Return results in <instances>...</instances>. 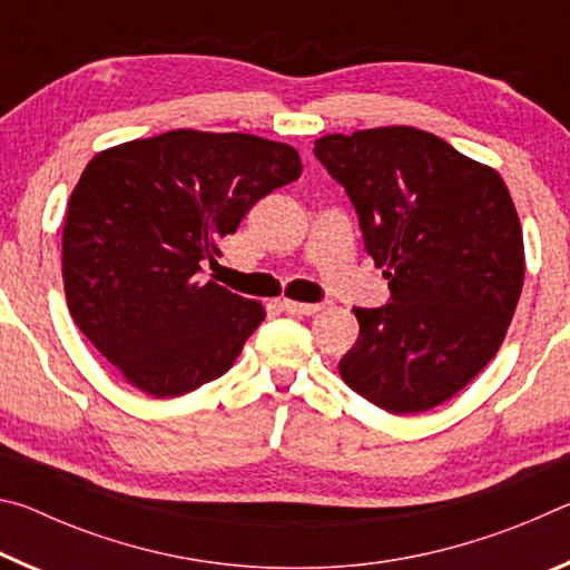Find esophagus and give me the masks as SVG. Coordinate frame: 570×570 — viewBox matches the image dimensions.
Masks as SVG:
<instances>
[{
	"label": "esophagus",
	"instance_id": "34e87169",
	"mask_svg": "<svg viewBox=\"0 0 570 570\" xmlns=\"http://www.w3.org/2000/svg\"><path fill=\"white\" fill-rule=\"evenodd\" d=\"M284 308L286 314H304V316H312L316 312H322V304H304V302H288V298H284L282 304H278Z\"/></svg>",
	"mask_w": 570,
	"mask_h": 570
}]
</instances>
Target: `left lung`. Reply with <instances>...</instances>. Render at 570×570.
<instances>
[{
	"label": "left lung",
	"instance_id": "1",
	"mask_svg": "<svg viewBox=\"0 0 570 570\" xmlns=\"http://www.w3.org/2000/svg\"><path fill=\"white\" fill-rule=\"evenodd\" d=\"M314 156L344 186L390 302L354 308L350 387L392 414L438 407L493 360L525 276L503 178L407 125L324 135Z\"/></svg>",
	"mask_w": 570,
	"mask_h": 570
}]
</instances>
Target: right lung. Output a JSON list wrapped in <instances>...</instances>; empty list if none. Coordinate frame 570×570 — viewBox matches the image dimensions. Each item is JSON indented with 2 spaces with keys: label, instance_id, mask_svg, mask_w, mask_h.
<instances>
[{
  "label": "right lung",
  "instance_id": "1",
  "mask_svg": "<svg viewBox=\"0 0 570 570\" xmlns=\"http://www.w3.org/2000/svg\"><path fill=\"white\" fill-rule=\"evenodd\" d=\"M302 176L286 142L170 130L95 156L62 230L75 324L132 387L178 397L230 370L264 306L200 282L250 206Z\"/></svg>",
  "mask_w": 570,
  "mask_h": 570
}]
</instances>
